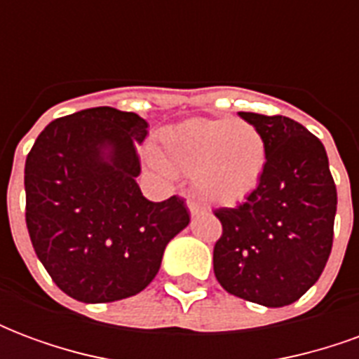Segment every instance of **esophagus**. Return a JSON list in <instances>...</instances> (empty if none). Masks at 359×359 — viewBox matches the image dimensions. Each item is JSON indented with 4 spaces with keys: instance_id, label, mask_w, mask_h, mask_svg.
<instances>
[{
    "instance_id": "obj_1",
    "label": "esophagus",
    "mask_w": 359,
    "mask_h": 359,
    "mask_svg": "<svg viewBox=\"0 0 359 359\" xmlns=\"http://www.w3.org/2000/svg\"><path fill=\"white\" fill-rule=\"evenodd\" d=\"M187 205H188V211H190L192 215H198V213H202V211H205V208H202V205H200V203H198V202H194V200H188Z\"/></svg>"
}]
</instances>
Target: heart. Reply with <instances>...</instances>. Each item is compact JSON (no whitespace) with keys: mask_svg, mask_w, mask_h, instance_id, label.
<instances>
[{"mask_svg":"<svg viewBox=\"0 0 359 359\" xmlns=\"http://www.w3.org/2000/svg\"><path fill=\"white\" fill-rule=\"evenodd\" d=\"M146 161L159 175L192 172L200 196L231 205L259 187L267 146L246 121L194 117L157 134L156 149L146 151Z\"/></svg>","mask_w":359,"mask_h":359,"instance_id":"heart-1","label":"heart"}]
</instances>
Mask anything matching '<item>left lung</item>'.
<instances>
[{
  "instance_id": "1",
  "label": "left lung",
  "mask_w": 359,
  "mask_h": 359,
  "mask_svg": "<svg viewBox=\"0 0 359 359\" xmlns=\"http://www.w3.org/2000/svg\"><path fill=\"white\" fill-rule=\"evenodd\" d=\"M238 115L264 136L267 163L246 202L215 210L223 234L213 271L229 294L283 308L316 285L331 256L337 187L325 146L306 126L283 115Z\"/></svg>"
}]
</instances>
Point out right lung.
I'll list each match as a JSON object with an SVG mask.
<instances>
[{"label": "right lung", "instance_id": "obj_1", "mask_svg": "<svg viewBox=\"0 0 359 359\" xmlns=\"http://www.w3.org/2000/svg\"><path fill=\"white\" fill-rule=\"evenodd\" d=\"M148 123L128 111L92 107L51 121L25 165L27 226L53 283L84 304L142 292L167 244L187 229L184 200L144 198L134 140Z\"/></svg>", "mask_w": 359, "mask_h": 359}]
</instances>
